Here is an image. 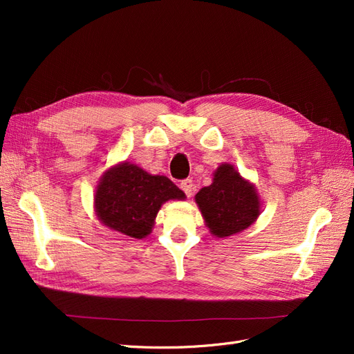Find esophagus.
Returning a JSON list of instances; mask_svg holds the SVG:
<instances>
[{"label": "esophagus", "instance_id": "obj_1", "mask_svg": "<svg viewBox=\"0 0 354 354\" xmlns=\"http://www.w3.org/2000/svg\"><path fill=\"white\" fill-rule=\"evenodd\" d=\"M180 189L183 190L187 196H192V192H194V181H192L190 178L183 180L180 183Z\"/></svg>", "mask_w": 354, "mask_h": 354}]
</instances>
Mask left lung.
I'll use <instances>...</instances> for the list:
<instances>
[{"label": "left lung", "instance_id": "left-lung-1", "mask_svg": "<svg viewBox=\"0 0 354 354\" xmlns=\"http://www.w3.org/2000/svg\"><path fill=\"white\" fill-rule=\"evenodd\" d=\"M195 201L207 227L217 238L250 227L261 212L257 189L230 164H221L216 169L212 183L202 187Z\"/></svg>", "mask_w": 354, "mask_h": 354}]
</instances>
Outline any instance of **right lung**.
I'll return each instance as SVG.
<instances>
[{"instance_id":"add662e5","label":"right lung","mask_w":354,"mask_h":354,"mask_svg":"<svg viewBox=\"0 0 354 354\" xmlns=\"http://www.w3.org/2000/svg\"><path fill=\"white\" fill-rule=\"evenodd\" d=\"M185 198L183 190L165 176H152L125 160L102 176L94 208L106 227L143 239L151 234L160 205L169 199Z\"/></svg>"}]
</instances>
